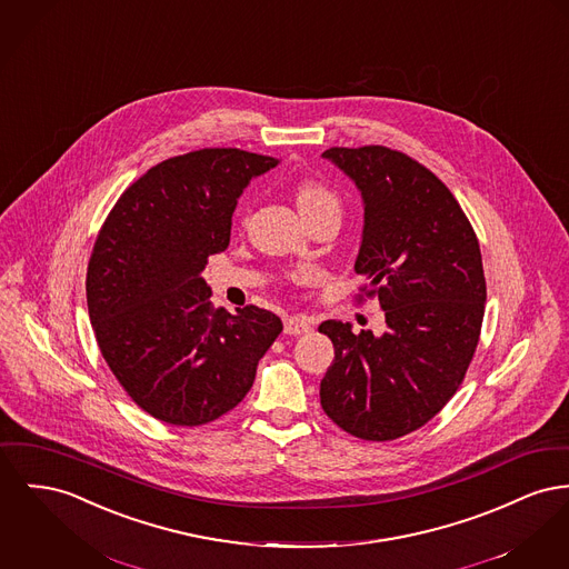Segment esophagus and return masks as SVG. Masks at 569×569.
Here are the masks:
<instances>
[{
	"mask_svg": "<svg viewBox=\"0 0 569 569\" xmlns=\"http://www.w3.org/2000/svg\"><path fill=\"white\" fill-rule=\"evenodd\" d=\"M311 331H313L311 322L307 318H301V316H290L283 322V333L286 335H305L311 333Z\"/></svg>",
	"mask_w": 569,
	"mask_h": 569,
	"instance_id": "obj_1",
	"label": "esophagus"
}]
</instances>
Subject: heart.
<instances>
[{"mask_svg":"<svg viewBox=\"0 0 569 569\" xmlns=\"http://www.w3.org/2000/svg\"><path fill=\"white\" fill-rule=\"evenodd\" d=\"M297 203H299L302 214H309L327 203H337V198L327 184H322L318 180H302L297 189Z\"/></svg>","mask_w":569,"mask_h":569,"instance_id":"b5f03b06","label":"heart"}]
</instances>
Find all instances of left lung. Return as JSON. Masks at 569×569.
Instances as JSON below:
<instances>
[{"label":"left lung","instance_id":"obj_1","mask_svg":"<svg viewBox=\"0 0 569 569\" xmlns=\"http://www.w3.org/2000/svg\"><path fill=\"white\" fill-rule=\"evenodd\" d=\"M322 157L361 191L355 270L368 279L361 292L378 297L387 333L320 325L335 348L320 403L348 435L385 442L426 426L467 376L486 307L479 240L451 191L408 154L363 146Z\"/></svg>","mask_w":569,"mask_h":569}]
</instances>
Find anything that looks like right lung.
I'll return each instance as SVG.
<instances>
[{
  "label": "right lung",
  "mask_w": 569,
  "mask_h": 569,
  "mask_svg": "<svg viewBox=\"0 0 569 569\" xmlns=\"http://www.w3.org/2000/svg\"><path fill=\"white\" fill-rule=\"evenodd\" d=\"M277 163L238 148L168 159L120 196L94 242L86 295L101 355L131 400L169 426L230 412L283 331L256 305L217 309L201 277L230 244L244 187Z\"/></svg>",
  "instance_id": "add662e5"
}]
</instances>
